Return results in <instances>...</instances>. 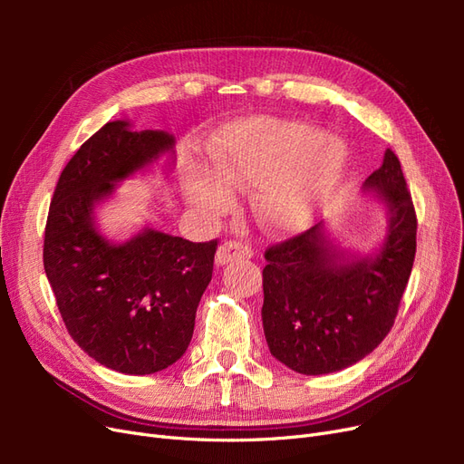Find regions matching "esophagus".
<instances>
[{
    "label": "esophagus",
    "instance_id": "1",
    "mask_svg": "<svg viewBox=\"0 0 464 464\" xmlns=\"http://www.w3.org/2000/svg\"><path fill=\"white\" fill-rule=\"evenodd\" d=\"M254 256V249H251L249 244L240 242V240H230L224 242L218 251H217V265H227L236 259H249Z\"/></svg>",
    "mask_w": 464,
    "mask_h": 464
}]
</instances>
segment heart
Listing matches in <instances>:
<instances>
[{
	"instance_id": "heart-1",
	"label": "heart",
	"mask_w": 464,
	"mask_h": 464,
	"mask_svg": "<svg viewBox=\"0 0 464 464\" xmlns=\"http://www.w3.org/2000/svg\"><path fill=\"white\" fill-rule=\"evenodd\" d=\"M344 162V147L312 125L246 120L220 135L213 150V174H195L188 198L203 213L217 215L230 207V189L259 186L254 198L259 222L271 232H292L329 198Z\"/></svg>"
}]
</instances>
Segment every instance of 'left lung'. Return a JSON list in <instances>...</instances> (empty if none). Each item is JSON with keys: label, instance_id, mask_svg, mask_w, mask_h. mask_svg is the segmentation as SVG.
Returning a JSON list of instances; mask_svg holds the SVG:
<instances>
[{"label": "left lung", "instance_id": "1", "mask_svg": "<svg viewBox=\"0 0 464 464\" xmlns=\"http://www.w3.org/2000/svg\"><path fill=\"white\" fill-rule=\"evenodd\" d=\"M363 188L375 189L391 213L377 256L346 259L323 234L321 222L265 251V339L271 354L298 373L353 366L382 344L399 314L412 273L418 220L391 149Z\"/></svg>", "mask_w": 464, "mask_h": 464}]
</instances>
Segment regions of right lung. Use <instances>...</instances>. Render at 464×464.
Segmentation results:
<instances>
[{
    "mask_svg": "<svg viewBox=\"0 0 464 464\" xmlns=\"http://www.w3.org/2000/svg\"><path fill=\"white\" fill-rule=\"evenodd\" d=\"M172 149L164 131L108 121L67 162L48 210L44 271L65 329L98 363L130 375L160 372L184 356L218 240L195 244L147 228L110 244L92 208L116 181Z\"/></svg>",
    "mask_w": 464,
    "mask_h": 464,
    "instance_id": "obj_1",
    "label": "right lung"
}]
</instances>
